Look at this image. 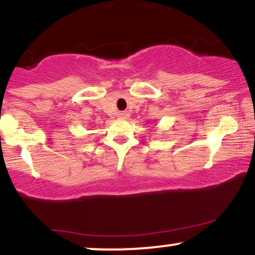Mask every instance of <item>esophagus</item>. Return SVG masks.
<instances>
[{
  "mask_svg": "<svg viewBox=\"0 0 255 255\" xmlns=\"http://www.w3.org/2000/svg\"><path fill=\"white\" fill-rule=\"evenodd\" d=\"M119 118H121V119H126L127 118V113H126V111H119Z\"/></svg>",
  "mask_w": 255,
  "mask_h": 255,
  "instance_id": "esophagus-1",
  "label": "esophagus"
}]
</instances>
